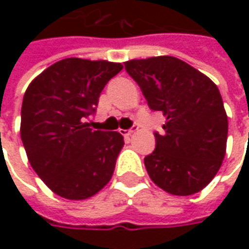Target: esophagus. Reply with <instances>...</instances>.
I'll use <instances>...</instances> for the list:
<instances>
[{
  "instance_id": "obj_1",
  "label": "esophagus",
  "mask_w": 249,
  "mask_h": 249,
  "mask_svg": "<svg viewBox=\"0 0 249 249\" xmlns=\"http://www.w3.org/2000/svg\"><path fill=\"white\" fill-rule=\"evenodd\" d=\"M137 130H139V127H137V126H133V127L129 130H122V134H123L124 137H130V136H131V134H134Z\"/></svg>"
}]
</instances>
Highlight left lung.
Masks as SVG:
<instances>
[{
    "label": "left lung",
    "instance_id": "left-lung-1",
    "mask_svg": "<svg viewBox=\"0 0 249 249\" xmlns=\"http://www.w3.org/2000/svg\"><path fill=\"white\" fill-rule=\"evenodd\" d=\"M148 107L166 118L157 148L144 158L151 180L173 196L205 188L225 159L229 122L223 100L208 76L175 56L124 62Z\"/></svg>",
    "mask_w": 249,
    "mask_h": 249
}]
</instances>
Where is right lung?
<instances>
[{"label": "right lung", "mask_w": 249, "mask_h": 249, "mask_svg": "<svg viewBox=\"0 0 249 249\" xmlns=\"http://www.w3.org/2000/svg\"><path fill=\"white\" fill-rule=\"evenodd\" d=\"M122 63L66 58L29 84L20 137L34 172L56 196L87 199L109 183L124 141L118 131L90 129L101 91Z\"/></svg>", "instance_id": "1"}]
</instances>
